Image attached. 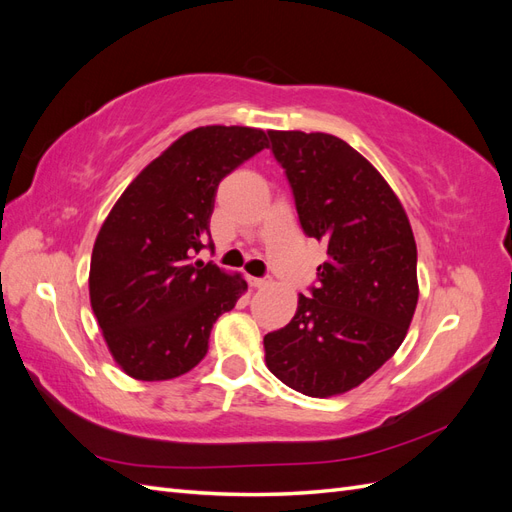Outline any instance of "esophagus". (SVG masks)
I'll use <instances>...</instances> for the list:
<instances>
[{"mask_svg": "<svg viewBox=\"0 0 512 512\" xmlns=\"http://www.w3.org/2000/svg\"><path fill=\"white\" fill-rule=\"evenodd\" d=\"M247 282H250V286H254V288H265L271 284V277L269 275L267 277H247Z\"/></svg>", "mask_w": 512, "mask_h": 512, "instance_id": "34e87169", "label": "esophagus"}]
</instances>
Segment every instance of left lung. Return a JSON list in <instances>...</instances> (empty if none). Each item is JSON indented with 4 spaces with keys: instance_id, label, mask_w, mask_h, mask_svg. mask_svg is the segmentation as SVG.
Here are the masks:
<instances>
[{
    "instance_id": "obj_1",
    "label": "left lung",
    "mask_w": 512,
    "mask_h": 512,
    "mask_svg": "<svg viewBox=\"0 0 512 512\" xmlns=\"http://www.w3.org/2000/svg\"><path fill=\"white\" fill-rule=\"evenodd\" d=\"M307 237L327 243L318 286L265 335L271 374L309 397L365 382L404 342L418 301L416 243L399 198L359 151L324 132H269Z\"/></svg>"
}]
</instances>
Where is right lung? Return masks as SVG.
I'll use <instances>...</instances> for the list:
<instances>
[{
	"instance_id": "1",
	"label": "right lung",
	"mask_w": 512,
	"mask_h": 512,
	"mask_svg": "<svg viewBox=\"0 0 512 512\" xmlns=\"http://www.w3.org/2000/svg\"><path fill=\"white\" fill-rule=\"evenodd\" d=\"M267 147L256 128H196L147 164L108 213L91 254L89 299L128 376L158 382L196 367L213 322L247 290L239 273L194 256L213 247L220 181Z\"/></svg>"
}]
</instances>
